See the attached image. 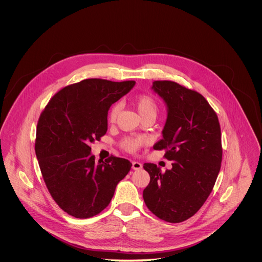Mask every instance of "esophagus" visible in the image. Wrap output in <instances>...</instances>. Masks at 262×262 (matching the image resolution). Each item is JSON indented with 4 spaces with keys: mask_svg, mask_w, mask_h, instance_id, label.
<instances>
[{
    "mask_svg": "<svg viewBox=\"0 0 262 262\" xmlns=\"http://www.w3.org/2000/svg\"><path fill=\"white\" fill-rule=\"evenodd\" d=\"M132 168L134 170H139V169L142 168V164L138 161H132Z\"/></svg>",
    "mask_w": 262,
    "mask_h": 262,
    "instance_id": "esophagus-1",
    "label": "esophagus"
}]
</instances>
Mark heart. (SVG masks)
Here are the masks:
<instances>
[{"instance_id":"heart-1","label":"heart","mask_w":262,"mask_h":262,"mask_svg":"<svg viewBox=\"0 0 262 262\" xmlns=\"http://www.w3.org/2000/svg\"><path fill=\"white\" fill-rule=\"evenodd\" d=\"M134 105L141 116L144 118L146 116L156 117L158 112V104L153 96L149 94H141L134 99ZM119 106L115 105L110 109L108 113V121L109 123H115L119 114ZM144 144V138L142 137H125L121 140L120 146L121 148L129 153H135Z\"/></svg>"}]
</instances>
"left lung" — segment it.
Segmentation results:
<instances>
[{"label":"left lung","mask_w":262,"mask_h":262,"mask_svg":"<svg viewBox=\"0 0 262 262\" xmlns=\"http://www.w3.org/2000/svg\"><path fill=\"white\" fill-rule=\"evenodd\" d=\"M152 89L165 102L167 119L163 138L153 149L165 150L172 168L161 172L154 163H144L149 185L143 190L147 208L169 223L193 216L215 186L222 162L219 119L196 91L171 80H154Z\"/></svg>","instance_id":"left-lung-1"}]
</instances>
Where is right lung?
Returning <instances> with one entry per match:
<instances>
[{
    "mask_svg": "<svg viewBox=\"0 0 262 262\" xmlns=\"http://www.w3.org/2000/svg\"><path fill=\"white\" fill-rule=\"evenodd\" d=\"M134 80L86 78L57 92L40 114L35 153L44 183L55 203L69 215L86 219L101 213L131 162L111 155H91V143L108 129V111Z\"/></svg>",
    "mask_w": 262,
    "mask_h": 262,
    "instance_id": "obj_1",
    "label": "right lung"
}]
</instances>
